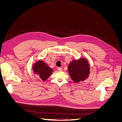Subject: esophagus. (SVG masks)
Instances as JSON below:
<instances>
[{"label": "esophagus", "instance_id": "obj_1", "mask_svg": "<svg viewBox=\"0 0 122 122\" xmlns=\"http://www.w3.org/2000/svg\"><path fill=\"white\" fill-rule=\"evenodd\" d=\"M57 70H58L59 71H62V68H61V67H58Z\"/></svg>", "mask_w": 122, "mask_h": 122}]
</instances>
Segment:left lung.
<instances>
[{
    "mask_svg": "<svg viewBox=\"0 0 122 122\" xmlns=\"http://www.w3.org/2000/svg\"><path fill=\"white\" fill-rule=\"evenodd\" d=\"M68 71L72 80L75 83L83 81L89 76L90 66L86 58H81L70 62Z\"/></svg>",
    "mask_w": 122,
    "mask_h": 122,
    "instance_id": "1",
    "label": "left lung"
}]
</instances>
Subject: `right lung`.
<instances>
[{"instance_id":"obj_1","label":"right lung","mask_w":122,"mask_h":122,"mask_svg":"<svg viewBox=\"0 0 122 122\" xmlns=\"http://www.w3.org/2000/svg\"><path fill=\"white\" fill-rule=\"evenodd\" d=\"M32 71L41 79L45 81L52 74L53 70L50 68L43 61L39 60L33 65Z\"/></svg>"}]
</instances>
